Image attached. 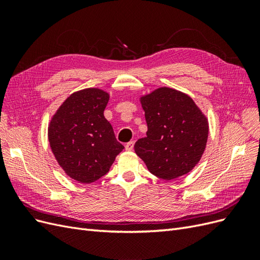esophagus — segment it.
I'll list each match as a JSON object with an SVG mask.
<instances>
[{
    "label": "esophagus",
    "mask_w": 260,
    "mask_h": 260,
    "mask_svg": "<svg viewBox=\"0 0 260 260\" xmlns=\"http://www.w3.org/2000/svg\"><path fill=\"white\" fill-rule=\"evenodd\" d=\"M133 145H135V142H133V141H130V142H128L127 144H125V149H127V151H132L133 149Z\"/></svg>",
    "instance_id": "1"
}]
</instances>
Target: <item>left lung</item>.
<instances>
[{"label": "left lung", "instance_id": "obj_1", "mask_svg": "<svg viewBox=\"0 0 260 260\" xmlns=\"http://www.w3.org/2000/svg\"><path fill=\"white\" fill-rule=\"evenodd\" d=\"M147 123L136 154L151 174L174 180L188 174L205 152L209 125L206 115L187 94L160 86L140 96Z\"/></svg>", "mask_w": 260, "mask_h": 260}]
</instances>
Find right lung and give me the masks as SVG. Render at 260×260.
Instances as JSON below:
<instances>
[{"label":"right lung","mask_w":260,"mask_h":260,"mask_svg":"<svg viewBox=\"0 0 260 260\" xmlns=\"http://www.w3.org/2000/svg\"><path fill=\"white\" fill-rule=\"evenodd\" d=\"M109 93L99 88L74 92L52 116L48 127L50 146L65 174L89 184L109 171L124 148L104 117Z\"/></svg>","instance_id":"add662e5"}]
</instances>
